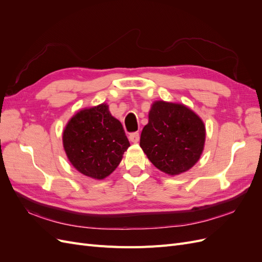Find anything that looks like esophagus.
<instances>
[{
    "mask_svg": "<svg viewBox=\"0 0 262 262\" xmlns=\"http://www.w3.org/2000/svg\"><path fill=\"white\" fill-rule=\"evenodd\" d=\"M129 140L131 142H133V143H138L139 140H140V133L139 132H132V133H130Z\"/></svg>",
    "mask_w": 262,
    "mask_h": 262,
    "instance_id": "1",
    "label": "esophagus"
}]
</instances>
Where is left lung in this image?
Returning <instances> with one entry per match:
<instances>
[{"label": "left lung", "instance_id": "obj_1", "mask_svg": "<svg viewBox=\"0 0 262 262\" xmlns=\"http://www.w3.org/2000/svg\"><path fill=\"white\" fill-rule=\"evenodd\" d=\"M204 140V124L192 110L180 104L156 101L142 130L140 146L156 168L178 175L199 161Z\"/></svg>", "mask_w": 262, "mask_h": 262}]
</instances>
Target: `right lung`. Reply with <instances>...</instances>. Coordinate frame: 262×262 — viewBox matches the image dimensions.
I'll return each instance as SVG.
<instances>
[{"mask_svg":"<svg viewBox=\"0 0 262 262\" xmlns=\"http://www.w3.org/2000/svg\"><path fill=\"white\" fill-rule=\"evenodd\" d=\"M63 146L78 171L104 179L117 168L130 143L121 122L101 104L71 119L63 132Z\"/></svg>","mask_w":262,"mask_h":262,"instance_id":"right-lung-1","label":"right lung"}]
</instances>
